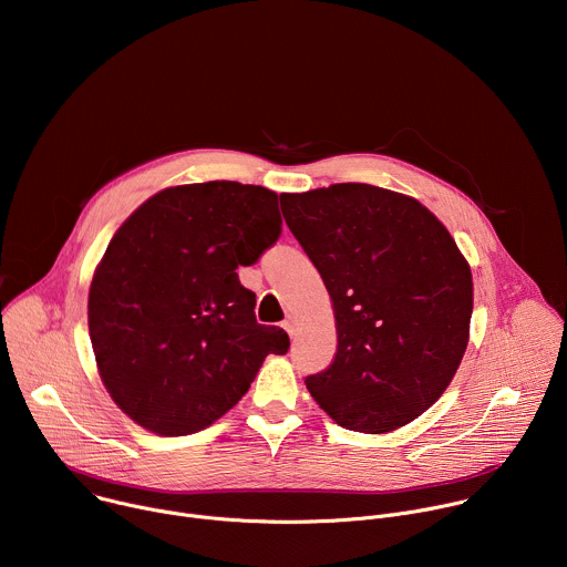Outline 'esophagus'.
I'll use <instances>...</instances> for the list:
<instances>
[{
    "label": "esophagus",
    "mask_w": 567,
    "mask_h": 567,
    "mask_svg": "<svg viewBox=\"0 0 567 567\" xmlns=\"http://www.w3.org/2000/svg\"><path fill=\"white\" fill-rule=\"evenodd\" d=\"M282 328L287 330V334H289V337H293V332H296V320H293L291 316H287V318H285V322H282Z\"/></svg>",
    "instance_id": "esophagus-1"
}]
</instances>
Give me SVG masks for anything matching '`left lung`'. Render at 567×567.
I'll list each match as a JSON object with an SVG mask.
<instances>
[{
	"mask_svg": "<svg viewBox=\"0 0 567 567\" xmlns=\"http://www.w3.org/2000/svg\"><path fill=\"white\" fill-rule=\"evenodd\" d=\"M282 199L337 320L334 363L307 377V390L348 431L381 435L411 424L444 394L466 352V258L409 195L337 184Z\"/></svg>",
	"mask_w": 567,
	"mask_h": 567,
	"instance_id": "8db88e82",
	"label": "left lung"
}]
</instances>
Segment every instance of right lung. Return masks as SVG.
Masks as SVG:
<instances>
[{
	"label": "right lung",
	"mask_w": 567,
	"mask_h": 567,
	"mask_svg": "<svg viewBox=\"0 0 567 567\" xmlns=\"http://www.w3.org/2000/svg\"><path fill=\"white\" fill-rule=\"evenodd\" d=\"M278 195L206 182L143 202L114 233L87 302L96 368L116 406L164 437L197 433L245 396L289 337L256 320L237 267L280 235Z\"/></svg>",
	"instance_id": "obj_1"
}]
</instances>
